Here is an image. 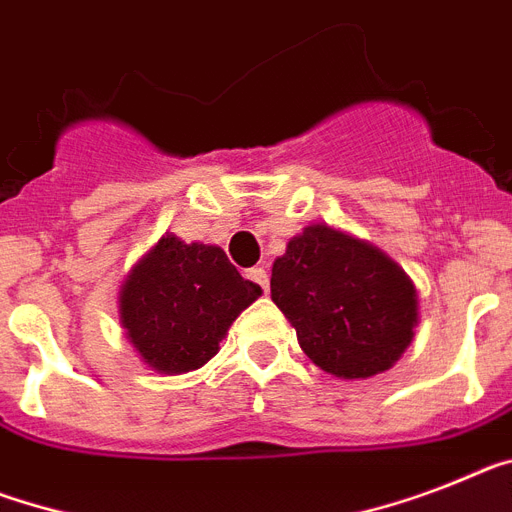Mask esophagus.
Masks as SVG:
<instances>
[{
  "label": "esophagus",
  "mask_w": 512,
  "mask_h": 512,
  "mask_svg": "<svg viewBox=\"0 0 512 512\" xmlns=\"http://www.w3.org/2000/svg\"><path fill=\"white\" fill-rule=\"evenodd\" d=\"M247 278L252 283H257V286H260V289L263 291H268V270L265 268H252V270H247Z\"/></svg>",
  "instance_id": "esophagus-1"
}]
</instances>
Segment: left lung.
<instances>
[{"label": "left lung", "mask_w": 512, "mask_h": 512, "mask_svg": "<svg viewBox=\"0 0 512 512\" xmlns=\"http://www.w3.org/2000/svg\"><path fill=\"white\" fill-rule=\"evenodd\" d=\"M270 296L304 354L341 380H367L409 349L416 286L382 249L312 223L273 263Z\"/></svg>", "instance_id": "obj_1"}]
</instances>
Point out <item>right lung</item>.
Listing matches in <instances>:
<instances>
[{"label": "right lung", "mask_w": 512, "mask_h": 512, "mask_svg": "<svg viewBox=\"0 0 512 512\" xmlns=\"http://www.w3.org/2000/svg\"><path fill=\"white\" fill-rule=\"evenodd\" d=\"M260 294L221 247L163 234L124 278L119 317L148 367L182 375L218 354L231 322Z\"/></svg>", "instance_id": "right-lung-1"}]
</instances>
